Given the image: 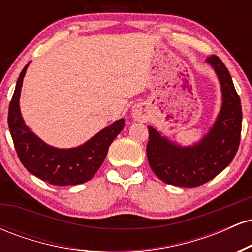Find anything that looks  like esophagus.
<instances>
[{
  "label": "esophagus",
  "mask_w": 252,
  "mask_h": 252,
  "mask_svg": "<svg viewBox=\"0 0 252 252\" xmlns=\"http://www.w3.org/2000/svg\"><path fill=\"white\" fill-rule=\"evenodd\" d=\"M132 115H134V117L136 118V120H144V117H146V114H144V111L140 108H136L134 110V112H132Z\"/></svg>",
  "instance_id": "34e87169"
}]
</instances>
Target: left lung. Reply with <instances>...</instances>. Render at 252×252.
<instances>
[{
    "label": "left lung",
    "mask_w": 252,
    "mask_h": 252,
    "mask_svg": "<svg viewBox=\"0 0 252 252\" xmlns=\"http://www.w3.org/2000/svg\"><path fill=\"white\" fill-rule=\"evenodd\" d=\"M220 80L222 106L215 126L198 144L182 148L148 126L147 158L160 180L180 187H196L224 170L235 158L241 142L242 105L232 78L220 58L210 56Z\"/></svg>",
    "instance_id": "1"
}]
</instances>
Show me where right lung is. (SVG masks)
<instances>
[{
	"mask_svg": "<svg viewBox=\"0 0 252 252\" xmlns=\"http://www.w3.org/2000/svg\"><path fill=\"white\" fill-rule=\"evenodd\" d=\"M27 66L20 73L8 110V126L20 161L28 172L51 185L67 186L91 180L102 166L110 144L122 131L124 120L116 121L77 148L47 146L27 128L20 114L19 98Z\"/></svg>",
	"mask_w": 252,
	"mask_h": 252,
	"instance_id": "add662e5",
	"label": "right lung"
}]
</instances>
